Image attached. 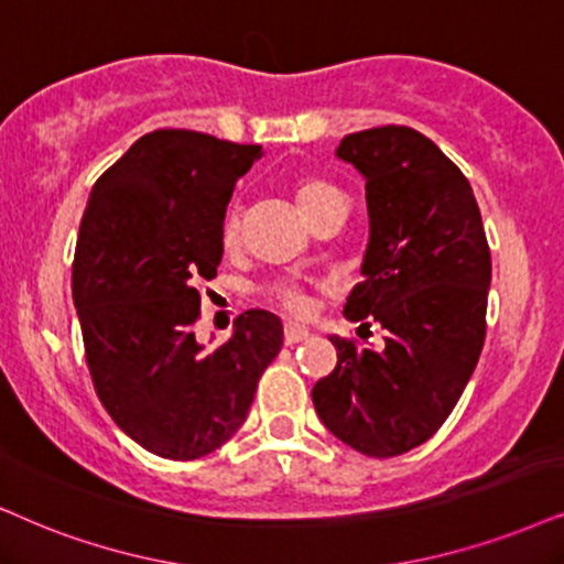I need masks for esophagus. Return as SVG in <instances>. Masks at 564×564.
Masks as SVG:
<instances>
[{
  "label": "esophagus",
  "instance_id": "obj_1",
  "mask_svg": "<svg viewBox=\"0 0 564 564\" xmlns=\"http://www.w3.org/2000/svg\"><path fill=\"white\" fill-rule=\"evenodd\" d=\"M306 338H310V330L302 325L289 323L286 327H283V344L286 346H294V344H299V340H306Z\"/></svg>",
  "mask_w": 564,
  "mask_h": 564
}]
</instances>
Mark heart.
Segmentation results:
<instances>
[{
	"label": "heart",
	"mask_w": 564,
	"mask_h": 564,
	"mask_svg": "<svg viewBox=\"0 0 564 564\" xmlns=\"http://www.w3.org/2000/svg\"><path fill=\"white\" fill-rule=\"evenodd\" d=\"M294 197L304 216L312 218L317 210H323L327 203L340 199L344 195H340L338 187H333L330 182L319 180V176H299L294 182ZM239 231H241L239 216L237 213H229L224 220V229H220V239H224L226 249H234L239 245ZM273 296L283 310L294 312V315H306V312H310V296H306L299 286H291V283L275 286Z\"/></svg>",
	"instance_id": "1"
}]
</instances>
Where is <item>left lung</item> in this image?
<instances>
[{"label":"left lung","mask_w":564,"mask_h":564,"mask_svg":"<svg viewBox=\"0 0 564 564\" xmlns=\"http://www.w3.org/2000/svg\"><path fill=\"white\" fill-rule=\"evenodd\" d=\"M335 155L365 176L369 216L365 281L344 315L377 319L388 335L382 351L333 335L338 365L312 403L348 447L393 458L430 440L471 380L487 333L489 245L471 184L422 132H354Z\"/></svg>","instance_id":"obj_1"}]
</instances>
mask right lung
Masks as SVG:
<instances>
[{
    "label": "right lung",
    "instance_id": "1",
    "mask_svg": "<svg viewBox=\"0 0 564 564\" xmlns=\"http://www.w3.org/2000/svg\"><path fill=\"white\" fill-rule=\"evenodd\" d=\"M262 155L205 132L142 134L93 184L77 234L73 302L104 409L127 437L195 460L245 424L283 346L273 312L249 310L226 344H197V283L224 258L226 205Z\"/></svg>",
    "mask_w": 564,
    "mask_h": 564
}]
</instances>
